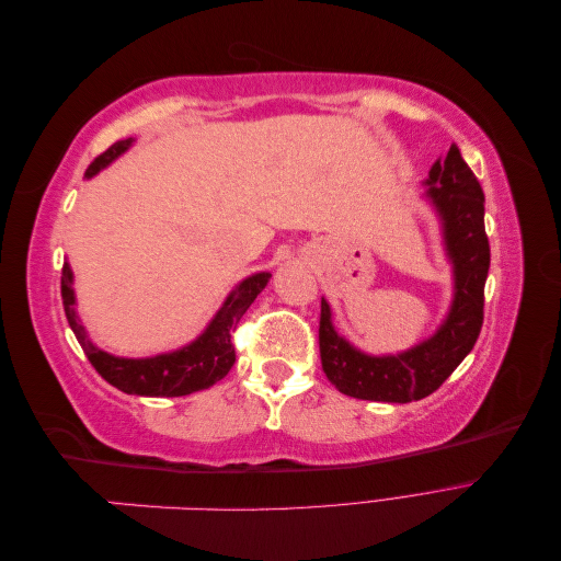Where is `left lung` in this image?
<instances>
[{"label":"left lung","mask_w":561,"mask_h":561,"mask_svg":"<svg viewBox=\"0 0 561 561\" xmlns=\"http://www.w3.org/2000/svg\"><path fill=\"white\" fill-rule=\"evenodd\" d=\"M426 198L443 222V241L454 268V299L443 325L421 344L396 355H369L355 348L332 325L330 304L320 301L322 371L344 396L375 402H412L431 396L478 342L484 320L489 239L484 231V192L456 145L435 161Z\"/></svg>","instance_id":"8db88e82"}]
</instances>
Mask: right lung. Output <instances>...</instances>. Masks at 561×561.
<instances>
[{
  "instance_id": "right-lung-1",
  "label": "right lung",
  "mask_w": 561,
  "mask_h": 561,
  "mask_svg": "<svg viewBox=\"0 0 561 561\" xmlns=\"http://www.w3.org/2000/svg\"><path fill=\"white\" fill-rule=\"evenodd\" d=\"M133 145V138L114 142L107 151H103L87 171V178L103 171L116 157ZM271 274L260 271L245 280L236 285V290L229 293L222 309L215 313L208 322V328L198 334L192 344H186L178 351L154 355V358H116V355L98 348L87 336V330L77 316V299H75V276L70 264H62L60 293L67 322L81 344L87 358L95 367V371L114 388L124 390L128 396H147V398H180L196 393V390L210 388L219 379L229 375V369L236 363V351L231 344V332L239 325L243 313L250 309V304L257 299L264 290Z\"/></svg>"
}]
</instances>
